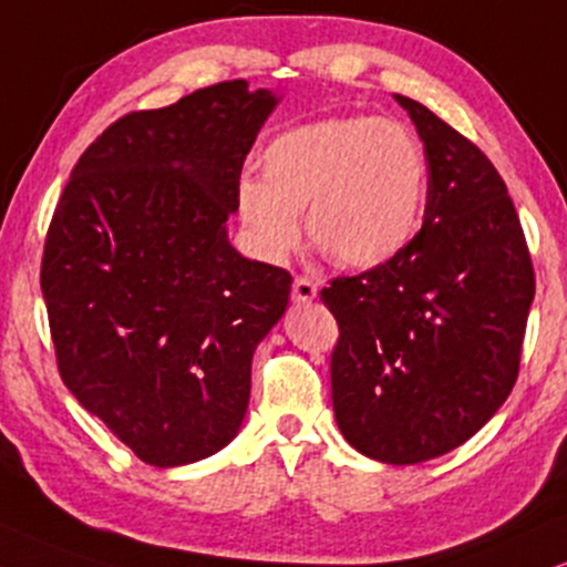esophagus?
I'll return each instance as SVG.
<instances>
[{"label":"esophagus","instance_id":"obj_1","mask_svg":"<svg viewBox=\"0 0 567 567\" xmlns=\"http://www.w3.org/2000/svg\"><path fill=\"white\" fill-rule=\"evenodd\" d=\"M317 292L319 288L311 277H296V282H292V300L296 303H311Z\"/></svg>","mask_w":567,"mask_h":567}]
</instances>
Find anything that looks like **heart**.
<instances>
[{"instance_id":"1","label":"heart","mask_w":567,"mask_h":567,"mask_svg":"<svg viewBox=\"0 0 567 567\" xmlns=\"http://www.w3.org/2000/svg\"><path fill=\"white\" fill-rule=\"evenodd\" d=\"M426 152L411 127L386 117H327L279 133L261 177L238 181V214L256 254L282 261L300 243L348 269L398 259L421 230Z\"/></svg>"}]
</instances>
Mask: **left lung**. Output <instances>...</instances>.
Wrapping results in <instances>:
<instances>
[{
	"mask_svg": "<svg viewBox=\"0 0 567 567\" xmlns=\"http://www.w3.org/2000/svg\"><path fill=\"white\" fill-rule=\"evenodd\" d=\"M424 141V225L398 259L337 277L321 300L340 327L337 426L390 465L471 440L511 395L534 300V267L507 188L484 152L395 93Z\"/></svg>",
	"mask_w": 567,
	"mask_h": 567,
	"instance_id": "obj_1",
	"label": "left lung"
}]
</instances>
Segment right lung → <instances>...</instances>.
<instances>
[{"label":"right lung","instance_id":"add662e5","mask_svg":"<svg viewBox=\"0 0 567 567\" xmlns=\"http://www.w3.org/2000/svg\"><path fill=\"white\" fill-rule=\"evenodd\" d=\"M277 104L225 81L125 114L78 159L49 225L41 292L62 382L156 468L233 442L254 350L288 308V271L227 238Z\"/></svg>","mask_w":567,"mask_h":567}]
</instances>
